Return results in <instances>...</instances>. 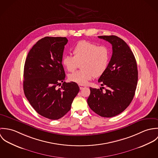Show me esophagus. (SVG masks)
<instances>
[{"label":"esophagus","instance_id":"1","mask_svg":"<svg viewBox=\"0 0 158 158\" xmlns=\"http://www.w3.org/2000/svg\"><path fill=\"white\" fill-rule=\"evenodd\" d=\"M79 87H80V90H81V89H84V88H85V86H83V85H79Z\"/></svg>","mask_w":158,"mask_h":158}]
</instances>
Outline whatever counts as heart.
Here are the masks:
<instances>
[{"label": "heart", "mask_w": 158, "mask_h": 158, "mask_svg": "<svg viewBox=\"0 0 158 158\" xmlns=\"http://www.w3.org/2000/svg\"><path fill=\"white\" fill-rule=\"evenodd\" d=\"M72 53L73 56H63V65L68 72H73L81 63V70L69 75L71 81L85 85L94 76L98 77L103 75L108 67L110 52L106 46L81 41L75 45Z\"/></svg>", "instance_id": "b5f03b06"}]
</instances>
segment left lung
Here are the masks:
<instances>
[{"instance_id": "8db88e82", "label": "left lung", "mask_w": 158, "mask_h": 158, "mask_svg": "<svg viewBox=\"0 0 158 158\" xmlns=\"http://www.w3.org/2000/svg\"><path fill=\"white\" fill-rule=\"evenodd\" d=\"M111 44L113 55L105 72L98 81L107 89L90 88L88 104L90 109L103 117H112L122 113L131 103L138 80L137 63L128 44L118 36H98ZM103 88L104 87H102Z\"/></svg>"}]
</instances>
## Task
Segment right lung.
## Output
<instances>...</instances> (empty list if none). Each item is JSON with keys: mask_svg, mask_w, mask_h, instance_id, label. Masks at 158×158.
<instances>
[{"mask_svg": "<svg viewBox=\"0 0 158 158\" xmlns=\"http://www.w3.org/2000/svg\"><path fill=\"white\" fill-rule=\"evenodd\" d=\"M68 41L66 37L42 38L29 51L25 62V95L37 113L51 120H58L70 111L80 90L76 83L64 81L62 59Z\"/></svg>", "mask_w": 158, "mask_h": 158, "instance_id": "obj_1", "label": "right lung"}]
</instances>
